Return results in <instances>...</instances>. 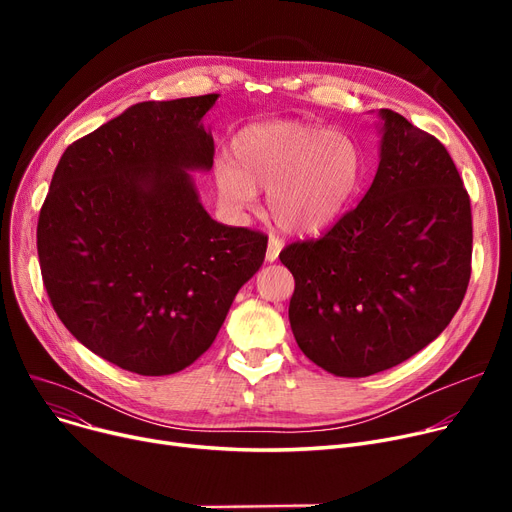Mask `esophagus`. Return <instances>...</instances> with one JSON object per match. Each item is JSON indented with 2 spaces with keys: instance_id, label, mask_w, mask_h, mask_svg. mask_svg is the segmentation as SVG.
Here are the masks:
<instances>
[{
  "instance_id": "obj_1",
  "label": "esophagus",
  "mask_w": 512,
  "mask_h": 512,
  "mask_svg": "<svg viewBox=\"0 0 512 512\" xmlns=\"http://www.w3.org/2000/svg\"><path fill=\"white\" fill-rule=\"evenodd\" d=\"M284 249V242L278 238V236H270V240H267V253H265V259L267 261H276L280 257V251Z\"/></svg>"
}]
</instances>
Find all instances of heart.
<instances>
[{
  "label": "heart",
  "instance_id": "b5f03b06",
  "mask_svg": "<svg viewBox=\"0 0 512 512\" xmlns=\"http://www.w3.org/2000/svg\"><path fill=\"white\" fill-rule=\"evenodd\" d=\"M363 180V151L355 137L307 122L280 120L242 128L232 159L213 161L222 207L245 215L267 191L274 222L292 234H315L338 222Z\"/></svg>",
  "mask_w": 512,
  "mask_h": 512
}]
</instances>
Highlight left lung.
Wrapping results in <instances>:
<instances>
[{"label": "left lung", "mask_w": 512, "mask_h": 512, "mask_svg": "<svg viewBox=\"0 0 512 512\" xmlns=\"http://www.w3.org/2000/svg\"><path fill=\"white\" fill-rule=\"evenodd\" d=\"M380 116V166L361 203L280 253L294 276L292 334L340 378L419 353L450 324L471 278V201L450 153L405 116Z\"/></svg>", "instance_id": "1"}]
</instances>
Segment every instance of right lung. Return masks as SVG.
<instances>
[{"mask_svg":"<svg viewBox=\"0 0 512 512\" xmlns=\"http://www.w3.org/2000/svg\"><path fill=\"white\" fill-rule=\"evenodd\" d=\"M218 93L128 107L74 141L39 213L47 297L89 351L139 375L195 363L267 236L211 220L188 172L211 170L201 124Z\"/></svg>","mask_w":512,"mask_h":512,"instance_id":"1","label":"right lung"}]
</instances>
